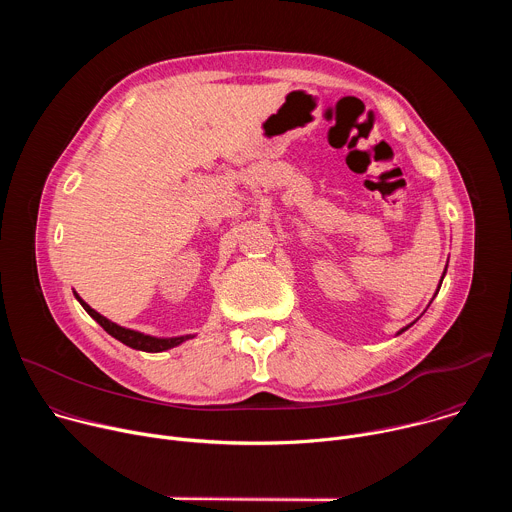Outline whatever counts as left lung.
Wrapping results in <instances>:
<instances>
[{"label": "left lung", "instance_id": "8db88e82", "mask_svg": "<svg viewBox=\"0 0 512 512\" xmlns=\"http://www.w3.org/2000/svg\"><path fill=\"white\" fill-rule=\"evenodd\" d=\"M407 328H409V326H407ZM407 328H403V330H407ZM403 330H401V332H403Z\"/></svg>", "mask_w": 512, "mask_h": 512}]
</instances>
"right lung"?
I'll use <instances>...</instances> for the list:
<instances>
[{"label": "right lung", "instance_id": "add662e5", "mask_svg": "<svg viewBox=\"0 0 512 512\" xmlns=\"http://www.w3.org/2000/svg\"><path fill=\"white\" fill-rule=\"evenodd\" d=\"M77 300L81 302V306L87 310V314L97 320L105 332H109L113 338L121 340L123 344L135 348V350H143V352H162V350H168V348H174L178 344H182L184 340H188L190 336H180V338H154V336H145L141 332H135V330H129V328H121L113 322H109L107 318H103L99 312H95L89 304H85L79 296Z\"/></svg>", "mask_w": 512, "mask_h": 512}]
</instances>
